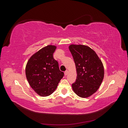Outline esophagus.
I'll return each instance as SVG.
<instances>
[{
    "mask_svg": "<svg viewBox=\"0 0 128 128\" xmlns=\"http://www.w3.org/2000/svg\"><path fill=\"white\" fill-rule=\"evenodd\" d=\"M68 74V70H66V72H64V75H65V76L67 75Z\"/></svg>",
    "mask_w": 128,
    "mask_h": 128,
    "instance_id": "34e87169",
    "label": "esophagus"
}]
</instances>
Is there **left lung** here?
<instances>
[{
  "mask_svg": "<svg viewBox=\"0 0 128 128\" xmlns=\"http://www.w3.org/2000/svg\"><path fill=\"white\" fill-rule=\"evenodd\" d=\"M74 60L77 78L72 90L81 98H86L98 90L104 77L102 62L94 51L83 45L69 46Z\"/></svg>",
  "mask_w": 128,
  "mask_h": 128,
  "instance_id": "obj_1",
  "label": "left lung"
}]
</instances>
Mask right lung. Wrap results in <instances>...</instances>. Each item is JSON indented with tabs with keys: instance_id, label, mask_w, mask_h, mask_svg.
Returning <instances> with one entry per match:
<instances>
[{
	"instance_id": "1",
	"label": "right lung",
	"mask_w": 128,
	"mask_h": 128,
	"mask_svg": "<svg viewBox=\"0 0 128 128\" xmlns=\"http://www.w3.org/2000/svg\"><path fill=\"white\" fill-rule=\"evenodd\" d=\"M56 46L49 45L34 53L27 62L26 75L30 86L41 96L51 95L56 90L64 73L53 58Z\"/></svg>"
}]
</instances>
